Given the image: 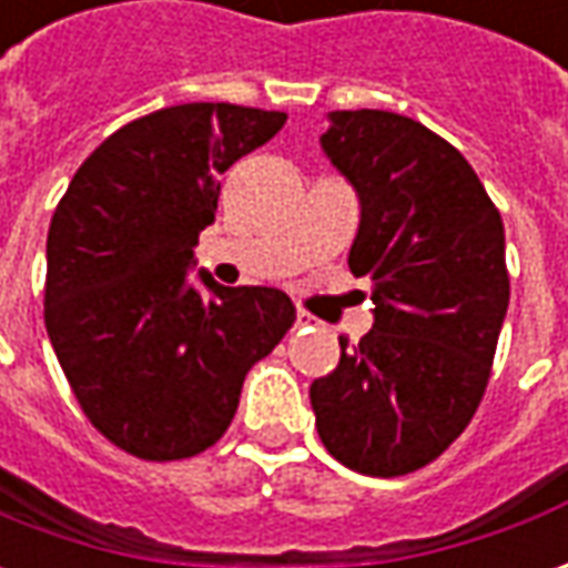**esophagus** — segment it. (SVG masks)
Returning <instances> with one entry per match:
<instances>
[{
	"label": "esophagus",
	"instance_id": "esophagus-1",
	"mask_svg": "<svg viewBox=\"0 0 568 568\" xmlns=\"http://www.w3.org/2000/svg\"><path fill=\"white\" fill-rule=\"evenodd\" d=\"M312 322H315V318H312L308 312H303V308L296 312V324H300V327H306V324H312Z\"/></svg>",
	"mask_w": 568,
	"mask_h": 568
}]
</instances>
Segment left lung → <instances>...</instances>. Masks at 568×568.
Listing matches in <instances>:
<instances>
[{
    "label": "left lung",
    "instance_id": "8db88e82",
    "mask_svg": "<svg viewBox=\"0 0 568 568\" xmlns=\"http://www.w3.org/2000/svg\"><path fill=\"white\" fill-rule=\"evenodd\" d=\"M324 158L358 197L349 268L371 277L374 327L339 336L308 389L324 448L349 470L405 476L467 429L510 303L504 222L479 175L424 123L331 111Z\"/></svg>",
    "mask_w": 568,
    "mask_h": 568
}]
</instances>
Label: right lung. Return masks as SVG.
I'll use <instances>...</instances> for the list:
<instances>
[{
	"label": "right lung",
	"instance_id": "add662e5",
	"mask_svg": "<svg viewBox=\"0 0 568 568\" xmlns=\"http://www.w3.org/2000/svg\"><path fill=\"white\" fill-rule=\"evenodd\" d=\"M287 113L175 104L132 120L70 179L45 244V331L104 439L142 460L201 455L232 424L250 367L291 331L275 287L191 281L219 175Z\"/></svg>",
	"mask_w": 568,
	"mask_h": 568
}]
</instances>
